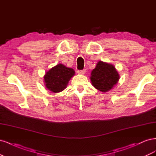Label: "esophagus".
<instances>
[{"mask_svg": "<svg viewBox=\"0 0 156 156\" xmlns=\"http://www.w3.org/2000/svg\"><path fill=\"white\" fill-rule=\"evenodd\" d=\"M85 69H83V70H81V71H77V73L79 75H84L85 73Z\"/></svg>", "mask_w": 156, "mask_h": 156, "instance_id": "34e87169", "label": "esophagus"}]
</instances>
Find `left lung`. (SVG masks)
<instances>
[{"label":"left lung","mask_w":156,"mask_h":156,"mask_svg":"<svg viewBox=\"0 0 156 156\" xmlns=\"http://www.w3.org/2000/svg\"><path fill=\"white\" fill-rule=\"evenodd\" d=\"M92 86L102 92H107L119 82L120 75L112 64L98 61L90 74Z\"/></svg>","instance_id":"1"}]
</instances>
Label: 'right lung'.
Instances as JSON below:
<instances>
[{"mask_svg":"<svg viewBox=\"0 0 156 156\" xmlns=\"http://www.w3.org/2000/svg\"><path fill=\"white\" fill-rule=\"evenodd\" d=\"M75 73L73 69L58 64L45 72L44 76L45 87L53 93L62 92L67 87Z\"/></svg>","mask_w":156,"mask_h":156,"instance_id":"obj_1","label":"right lung"}]
</instances>
